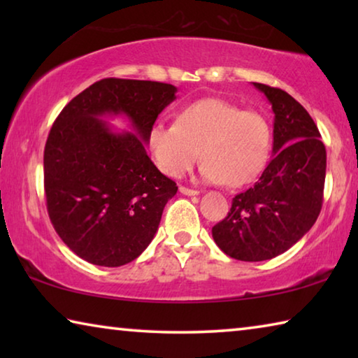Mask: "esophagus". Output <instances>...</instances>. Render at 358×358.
I'll return each mask as SVG.
<instances>
[{
	"label": "esophagus",
	"instance_id": "34e87169",
	"mask_svg": "<svg viewBox=\"0 0 358 358\" xmlns=\"http://www.w3.org/2000/svg\"><path fill=\"white\" fill-rule=\"evenodd\" d=\"M180 192L185 194V196H197L199 194L197 189H191V187H186V186H180Z\"/></svg>",
	"mask_w": 358,
	"mask_h": 358
}]
</instances>
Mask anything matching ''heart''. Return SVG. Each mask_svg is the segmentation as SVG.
<instances>
[{
  "label": "heart",
  "instance_id": "obj_1",
  "mask_svg": "<svg viewBox=\"0 0 358 358\" xmlns=\"http://www.w3.org/2000/svg\"><path fill=\"white\" fill-rule=\"evenodd\" d=\"M271 129L262 113L217 98L192 102L175 123L159 121L150 131L155 164L178 178L199 157L201 177L210 183L241 186L259 177L270 156Z\"/></svg>",
  "mask_w": 358,
  "mask_h": 358
}]
</instances>
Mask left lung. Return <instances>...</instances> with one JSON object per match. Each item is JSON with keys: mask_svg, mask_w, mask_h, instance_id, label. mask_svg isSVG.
<instances>
[{"mask_svg": "<svg viewBox=\"0 0 358 358\" xmlns=\"http://www.w3.org/2000/svg\"><path fill=\"white\" fill-rule=\"evenodd\" d=\"M254 87L273 108L275 156L211 229L221 251L245 262L280 256L313 227L322 208L327 169L325 145L306 108L281 88Z\"/></svg>", "mask_w": 358, "mask_h": 358, "instance_id": "left-lung-1", "label": "left lung"}]
</instances>
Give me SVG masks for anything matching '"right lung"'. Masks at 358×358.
Instances as JSON below:
<instances>
[{
    "mask_svg": "<svg viewBox=\"0 0 358 358\" xmlns=\"http://www.w3.org/2000/svg\"><path fill=\"white\" fill-rule=\"evenodd\" d=\"M175 93L171 83L102 78L77 94L48 132V216L66 246L87 262L129 264L153 240L178 186L157 171L145 143ZM106 114H124L136 134L113 133L100 120Z\"/></svg>",
    "mask_w": 358,
    "mask_h": 358,
    "instance_id": "right-lung-1",
    "label": "right lung"
}]
</instances>
